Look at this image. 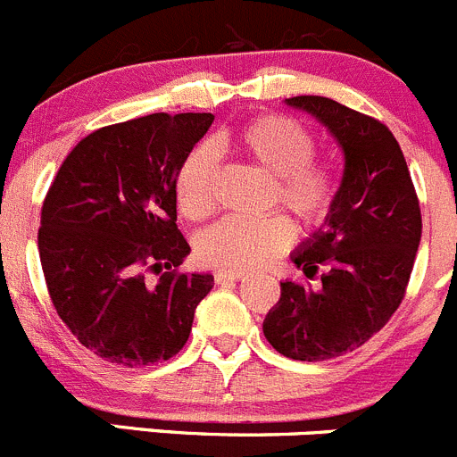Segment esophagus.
Returning a JSON list of instances; mask_svg holds the SVG:
<instances>
[{
  "label": "esophagus",
  "mask_w": 457,
  "mask_h": 457,
  "mask_svg": "<svg viewBox=\"0 0 457 457\" xmlns=\"http://www.w3.org/2000/svg\"><path fill=\"white\" fill-rule=\"evenodd\" d=\"M215 280L220 282V285H224V282H240V280H245V273L228 271V269H220V271L215 273Z\"/></svg>",
  "instance_id": "1"
}]
</instances>
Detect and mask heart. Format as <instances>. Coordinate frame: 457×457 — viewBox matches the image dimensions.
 <instances>
[{
  "label": "heart",
  "mask_w": 457,
  "mask_h": 457,
  "mask_svg": "<svg viewBox=\"0 0 457 457\" xmlns=\"http://www.w3.org/2000/svg\"><path fill=\"white\" fill-rule=\"evenodd\" d=\"M236 141L255 166L276 177V199L303 224L316 226L328 217L337 184L328 166L312 161L314 138L301 123L280 114L260 116L237 132ZM215 172L217 152L211 143L188 152L179 166L177 202L190 220H202L215 208ZM291 240L294 226L282 215L224 217L197 237V255L211 267L245 273L267 267Z\"/></svg>",
  "instance_id": "heart-1"
}]
</instances>
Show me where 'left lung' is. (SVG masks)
<instances>
[{"label":"left lung","mask_w":457,"mask_h":457,"mask_svg":"<svg viewBox=\"0 0 457 457\" xmlns=\"http://www.w3.org/2000/svg\"><path fill=\"white\" fill-rule=\"evenodd\" d=\"M287 105L314 116L343 152V177L323 226L291 262L320 287L280 282L262 332L296 361H328L363 345L397 312L421 237V212L397 138L379 120L323 96Z\"/></svg>","instance_id":"left-lung-1"}]
</instances>
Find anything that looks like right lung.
<instances>
[{"instance_id": "1", "label": "right lung", "mask_w": 457, "mask_h": 457, "mask_svg": "<svg viewBox=\"0 0 457 457\" xmlns=\"http://www.w3.org/2000/svg\"><path fill=\"white\" fill-rule=\"evenodd\" d=\"M212 114H150L107 125L64 159L42 206V271L73 337L125 368L168 361L188 341L211 273H179L177 172ZM145 270L161 272L150 286Z\"/></svg>"}]
</instances>
